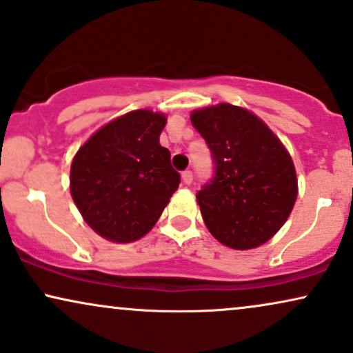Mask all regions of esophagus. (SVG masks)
<instances>
[{
    "label": "esophagus",
    "mask_w": 353,
    "mask_h": 353,
    "mask_svg": "<svg viewBox=\"0 0 353 353\" xmlns=\"http://www.w3.org/2000/svg\"><path fill=\"white\" fill-rule=\"evenodd\" d=\"M181 180H183L185 185L193 183V172H191V170H185V172L181 173Z\"/></svg>",
    "instance_id": "esophagus-1"
}]
</instances>
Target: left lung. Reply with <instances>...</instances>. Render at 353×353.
Returning <instances> with one entry per match:
<instances>
[{
	"mask_svg": "<svg viewBox=\"0 0 353 353\" xmlns=\"http://www.w3.org/2000/svg\"><path fill=\"white\" fill-rule=\"evenodd\" d=\"M211 150L214 173L196 193L204 224L236 250L270 241L298 196L293 160L275 134L250 111L223 103L191 114Z\"/></svg>",
	"mask_w": 353,
	"mask_h": 353,
	"instance_id": "1",
	"label": "left lung"
}]
</instances>
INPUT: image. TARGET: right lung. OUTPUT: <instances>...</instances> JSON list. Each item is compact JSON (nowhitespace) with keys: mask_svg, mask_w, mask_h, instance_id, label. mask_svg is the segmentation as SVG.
I'll return each mask as SVG.
<instances>
[{"mask_svg":"<svg viewBox=\"0 0 353 353\" xmlns=\"http://www.w3.org/2000/svg\"><path fill=\"white\" fill-rule=\"evenodd\" d=\"M167 117L139 110L93 134L72 162L70 190L90 228L112 242H132L154 228L180 173L159 137Z\"/></svg>","mask_w":353,"mask_h":353,"instance_id":"add662e5","label":"right lung"}]
</instances>
